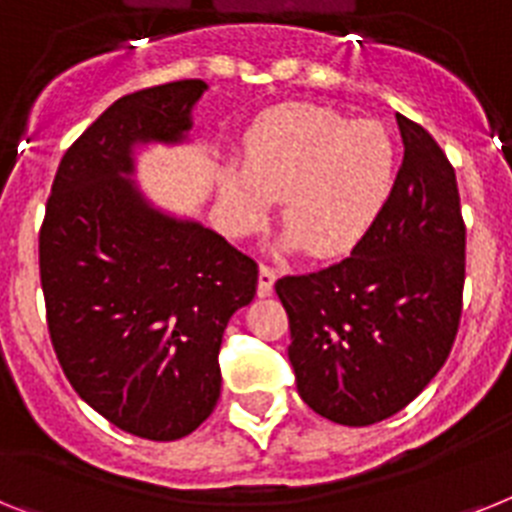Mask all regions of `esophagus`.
I'll list each match as a JSON object with an SVG mask.
<instances>
[{"label": "esophagus", "instance_id": "obj_1", "mask_svg": "<svg viewBox=\"0 0 512 512\" xmlns=\"http://www.w3.org/2000/svg\"><path fill=\"white\" fill-rule=\"evenodd\" d=\"M273 283H276V270L270 265H260V278H257V294L270 296L273 291Z\"/></svg>", "mask_w": 512, "mask_h": 512}]
</instances>
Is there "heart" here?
Masks as SVG:
<instances>
[{
    "label": "heart",
    "mask_w": 512,
    "mask_h": 512,
    "mask_svg": "<svg viewBox=\"0 0 512 512\" xmlns=\"http://www.w3.org/2000/svg\"><path fill=\"white\" fill-rule=\"evenodd\" d=\"M242 169L221 179L231 231L263 218L281 197V223L304 252L338 255L372 226L393 190L395 148L377 122H351L320 106L270 111L247 132Z\"/></svg>",
    "instance_id": "b5f03b06"
}]
</instances>
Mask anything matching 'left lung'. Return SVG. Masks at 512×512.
I'll list each match as a JSON object with an SVG mask.
<instances>
[{
	"instance_id": "8db88e82",
	"label": "left lung",
	"mask_w": 512,
	"mask_h": 512,
	"mask_svg": "<svg viewBox=\"0 0 512 512\" xmlns=\"http://www.w3.org/2000/svg\"><path fill=\"white\" fill-rule=\"evenodd\" d=\"M403 163L349 257L283 276L296 390L315 414L367 427L406 409L440 372L463 312L466 223L455 169L398 114Z\"/></svg>"
}]
</instances>
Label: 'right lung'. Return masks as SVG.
Here are the masks:
<instances>
[{
  "mask_svg": "<svg viewBox=\"0 0 512 512\" xmlns=\"http://www.w3.org/2000/svg\"><path fill=\"white\" fill-rule=\"evenodd\" d=\"M208 85L122 96L67 148L38 231L51 346L75 393L114 427L179 440L221 395L223 330L252 302L257 263L216 231L150 208L132 145L179 143Z\"/></svg>",
  "mask_w": 512,
  "mask_h": 512,
  "instance_id": "add662e5",
  "label": "right lung"
}]
</instances>
